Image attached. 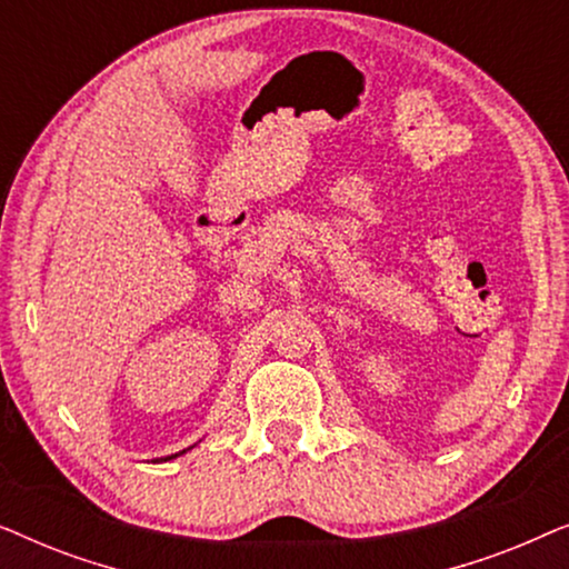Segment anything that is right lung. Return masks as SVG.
<instances>
[{
  "label": "right lung",
  "mask_w": 569,
  "mask_h": 569,
  "mask_svg": "<svg viewBox=\"0 0 569 569\" xmlns=\"http://www.w3.org/2000/svg\"><path fill=\"white\" fill-rule=\"evenodd\" d=\"M189 450V448H186ZM186 450H181V453H186ZM181 453H176V456H181ZM176 456H166V458H160V461H170V458H176Z\"/></svg>",
  "instance_id": "1"
}]
</instances>
